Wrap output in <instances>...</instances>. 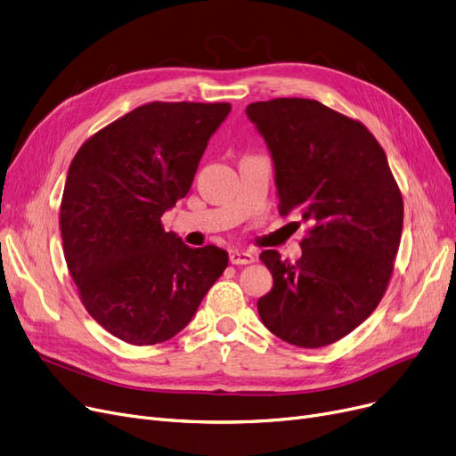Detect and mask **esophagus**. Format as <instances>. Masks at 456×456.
Returning a JSON list of instances; mask_svg holds the SVG:
<instances>
[{"label": "esophagus", "instance_id": "obj_1", "mask_svg": "<svg viewBox=\"0 0 456 456\" xmlns=\"http://www.w3.org/2000/svg\"><path fill=\"white\" fill-rule=\"evenodd\" d=\"M229 261L231 265H251L255 263V255L249 251H231Z\"/></svg>", "mask_w": 456, "mask_h": 456}]
</instances>
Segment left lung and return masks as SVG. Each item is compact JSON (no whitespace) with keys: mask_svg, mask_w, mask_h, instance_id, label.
I'll use <instances>...</instances> for the list:
<instances>
[{"mask_svg":"<svg viewBox=\"0 0 456 456\" xmlns=\"http://www.w3.org/2000/svg\"><path fill=\"white\" fill-rule=\"evenodd\" d=\"M246 113L272 152L280 212L309 224L294 265L275 249L261 253L273 287L256 309L280 339L328 346L384 298L403 232L401 188L355 118L309 98L253 102Z\"/></svg>","mask_w":456,"mask_h":456,"instance_id":"1","label":"left lung"}]
</instances>
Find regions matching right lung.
I'll return each instance as SVG.
<instances>
[{
    "label": "right lung",
    "mask_w": 456,
    "mask_h": 456,
    "mask_svg": "<svg viewBox=\"0 0 456 456\" xmlns=\"http://www.w3.org/2000/svg\"><path fill=\"white\" fill-rule=\"evenodd\" d=\"M229 111L227 102H151L72 158L59 207L65 261L84 307L117 339H171L227 268V251L183 244L162 216L188 193Z\"/></svg>",
    "instance_id": "add662e5"
}]
</instances>
